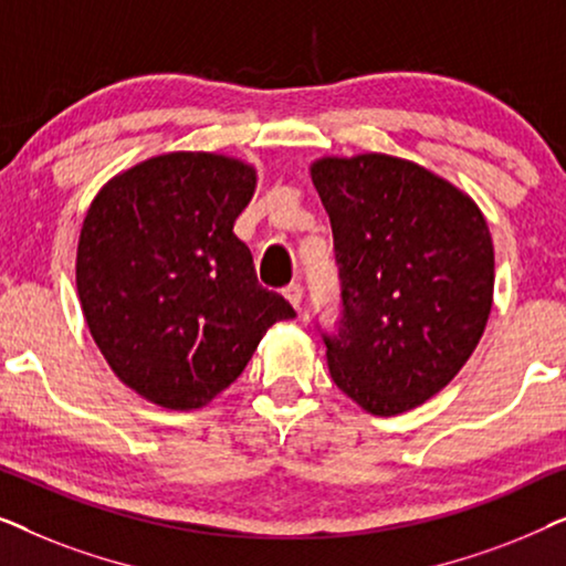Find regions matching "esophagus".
I'll list each match as a JSON object with an SVG mask.
<instances>
[{
	"label": "esophagus",
	"mask_w": 566,
	"mask_h": 566,
	"mask_svg": "<svg viewBox=\"0 0 566 566\" xmlns=\"http://www.w3.org/2000/svg\"><path fill=\"white\" fill-rule=\"evenodd\" d=\"M283 296L289 298V304H291L293 308H301V298H304V285H301V283H291V285H285V289H283Z\"/></svg>",
	"instance_id": "obj_1"
}]
</instances>
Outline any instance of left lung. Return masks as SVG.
<instances>
[{"label": "left lung", "mask_w": 566, "mask_h": 566, "mask_svg": "<svg viewBox=\"0 0 566 566\" xmlns=\"http://www.w3.org/2000/svg\"><path fill=\"white\" fill-rule=\"evenodd\" d=\"M335 237L343 319L324 337L337 389L376 417L424 405L476 350L492 312L494 247L482 208L391 154L308 167Z\"/></svg>", "instance_id": "obj_1"}]
</instances>
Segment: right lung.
Masks as SVG:
<instances>
[{"label":"right lung","mask_w":566,"mask_h":566,"mask_svg":"<svg viewBox=\"0 0 566 566\" xmlns=\"http://www.w3.org/2000/svg\"><path fill=\"white\" fill-rule=\"evenodd\" d=\"M258 169L169 151L111 177L76 244V293L107 366L151 405L190 412L242 376L265 332L293 319L234 234Z\"/></svg>","instance_id":"right-lung-1"}]
</instances>
